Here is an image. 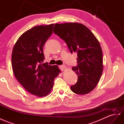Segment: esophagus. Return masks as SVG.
<instances>
[{"label": "esophagus", "instance_id": "esophagus-1", "mask_svg": "<svg viewBox=\"0 0 124 124\" xmlns=\"http://www.w3.org/2000/svg\"><path fill=\"white\" fill-rule=\"evenodd\" d=\"M59 68H60V70H61L62 71H65V70L66 69V67L64 65H60Z\"/></svg>", "mask_w": 124, "mask_h": 124}]
</instances>
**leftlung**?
<instances>
[{
    "label": "left lung",
    "mask_w": 124,
    "mask_h": 124,
    "mask_svg": "<svg viewBox=\"0 0 124 124\" xmlns=\"http://www.w3.org/2000/svg\"><path fill=\"white\" fill-rule=\"evenodd\" d=\"M53 32L64 40L71 53L77 52L78 65L72 70L78 80L71 90L84 95L96 86L103 70V54L100 44L91 31L77 23H56Z\"/></svg>",
    "instance_id": "1"
}]
</instances>
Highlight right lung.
Here are the masks:
<instances>
[{"label": "right lung", "instance_id": "right-lung-1", "mask_svg": "<svg viewBox=\"0 0 124 124\" xmlns=\"http://www.w3.org/2000/svg\"><path fill=\"white\" fill-rule=\"evenodd\" d=\"M53 26L41 25L28 30L19 38L12 50L15 77L27 91L38 97L51 92L54 80L61 72L58 65L43 63V46L53 32Z\"/></svg>", "mask_w": 124, "mask_h": 124}]
</instances>
